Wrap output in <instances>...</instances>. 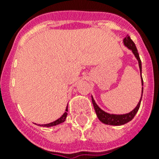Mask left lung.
I'll return each mask as SVG.
<instances>
[{"mask_svg": "<svg viewBox=\"0 0 159 159\" xmlns=\"http://www.w3.org/2000/svg\"><path fill=\"white\" fill-rule=\"evenodd\" d=\"M124 44L129 48L130 50H132L133 53L134 54L135 57L137 58L139 62V69H140V74H141V79H142V85L143 83V78H142V65H141V60L139 58V55L138 50L136 48L135 44L133 42V40L131 39L130 37L127 35L125 38L124 39ZM142 96H143V87H142V95H141L140 101L139 102L138 105L136 106V107L134 109L133 111H130L129 113L124 114V115H114V114H109L106 113V111H102V109L100 108L99 106H97V103L95 102L93 97H92V102L93 106H94L95 111L97 113V116L98 117L100 120L102 121V123L106 124V125H122L128 123L134 117V116L137 113V111L139 109L141 103V99H142Z\"/></svg>", "mask_w": 159, "mask_h": 159, "instance_id": "left-lung-1", "label": "left lung"}]
</instances>
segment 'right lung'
Segmentation results:
<instances>
[{
	"label": "right lung",
	"instance_id": "right-lung-1",
	"mask_svg": "<svg viewBox=\"0 0 159 159\" xmlns=\"http://www.w3.org/2000/svg\"><path fill=\"white\" fill-rule=\"evenodd\" d=\"M66 111H67V108H66ZM67 116V112H64V114L62 115L59 119H57V120L53 121V122H51L49 124H45V125H41L40 126H43V127H51V126H54L57 125H59V124L62 123V122H64L65 120H66V117Z\"/></svg>",
	"mask_w": 159,
	"mask_h": 159
}]
</instances>
